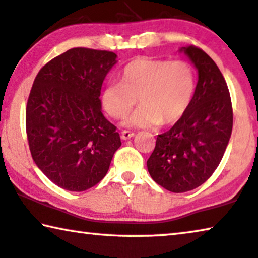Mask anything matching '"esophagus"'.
<instances>
[{
	"label": "esophagus",
	"instance_id": "1",
	"mask_svg": "<svg viewBox=\"0 0 258 258\" xmlns=\"http://www.w3.org/2000/svg\"><path fill=\"white\" fill-rule=\"evenodd\" d=\"M134 135L135 134L133 132H130V130H122L121 137H122V140H129V138H132Z\"/></svg>",
	"mask_w": 258,
	"mask_h": 258
}]
</instances>
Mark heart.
<instances>
[{"label": "heart", "instance_id": "b5f03b06", "mask_svg": "<svg viewBox=\"0 0 258 258\" xmlns=\"http://www.w3.org/2000/svg\"><path fill=\"white\" fill-rule=\"evenodd\" d=\"M195 90V70L188 61L138 57L122 70L121 83L105 86L101 104L109 116L118 120L140 101L143 106L125 121L126 125H168L184 115Z\"/></svg>", "mask_w": 258, "mask_h": 258}]
</instances>
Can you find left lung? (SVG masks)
I'll list each match as a JSON object with an SVG mask.
<instances>
[{"mask_svg": "<svg viewBox=\"0 0 258 258\" xmlns=\"http://www.w3.org/2000/svg\"><path fill=\"white\" fill-rule=\"evenodd\" d=\"M181 50L198 70L195 94L181 120L158 135L146 162L152 179L177 194L200 187L212 175L223 159L233 128L231 96L215 61L194 45Z\"/></svg>", "mask_w": 258, "mask_h": 258, "instance_id": "obj_1", "label": "left lung"}]
</instances>
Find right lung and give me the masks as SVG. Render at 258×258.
<instances>
[{
    "label": "right lung",
    "mask_w": 258,
    "mask_h": 258,
    "mask_svg": "<svg viewBox=\"0 0 258 258\" xmlns=\"http://www.w3.org/2000/svg\"><path fill=\"white\" fill-rule=\"evenodd\" d=\"M116 54L76 47L46 63L26 105V136L35 165L69 191L104 179L121 146L116 126L101 113L100 90Z\"/></svg>",
    "instance_id": "obj_1"
}]
</instances>
